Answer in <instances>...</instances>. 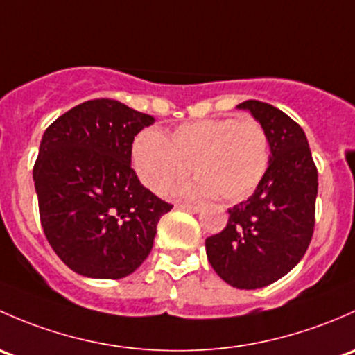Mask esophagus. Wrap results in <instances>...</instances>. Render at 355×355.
I'll use <instances>...</instances> for the list:
<instances>
[{
    "mask_svg": "<svg viewBox=\"0 0 355 355\" xmlns=\"http://www.w3.org/2000/svg\"><path fill=\"white\" fill-rule=\"evenodd\" d=\"M176 208H179V210H186V211H193V214H198L202 208L198 207V205H188V203H178Z\"/></svg>",
    "mask_w": 355,
    "mask_h": 355,
    "instance_id": "obj_1",
    "label": "esophagus"
}]
</instances>
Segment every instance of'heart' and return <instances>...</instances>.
<instances>
[{
    "instance_id": "b5f03b06",
    "label": "heart",
    "mask_w": 355,
    "mask_h": 355,
    "mask_svg": "<svg viewBox=\"0 0 355 355\" xmlns=\"http://www.w3.org/2000/svg\"><path fill=\"white\" fill-rule=\"evenodd\" d=\"M270 164L266 131L254 119H203L178 126L169 138L147 128L135 137L131 166L141 184L167 195L195 171L186 195H218L236 202L258 188Z\"/></svg>"
}]
</instances>
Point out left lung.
<instances>
[{
  "label": "left lung",
  "instance_id": "left-lung-1",
  "mask_svg": "<svg viewBox=\"0 0 355 355\" xmlns=\"http://www.w3.org/2000/svg\"><path fill=\"white\" fill-rule=\"evenodd\" d=\"M250 111L266 131L270 164L253 195L229 208L222 232L207 237L211 268L229 286L261 288L287 275L313 237L318 171L304 131L286 112L259 101Z\"/></svg>",
  "mask_w": 355,
  "mask_h": 355
}]
</instances>
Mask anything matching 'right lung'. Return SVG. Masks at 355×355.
Segmentation results:
<instances>
[{
    "label": "right lung",
    "mask_w": 355,
    "mask_h": 355,
    "mask_svg": "<svg viewBox=\"0 0 355 355\" xmlns=\"http://www.w3.org/2000/svg\"><path fill=\"white\" fill-rule=\"evenodd\" d=\"M155 123L118 101L75 105L46 131L34 166L41 224L61 261L89 279H123L152 251L173 208L131 169V145Z\"/></svg>",
    "instance_id": "obj_1"
}]
</instances>
